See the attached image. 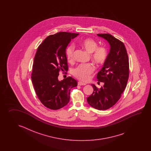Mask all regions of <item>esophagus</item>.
<instances>
[{"instance_id":"obj_1","label":"esophagus","mask_w":151,"mask_h":151,"mask_svg":"<svg viewBox=\"0 0 151 151\" xmlns=\"http://www.w3.org/2000/svg\"><path fill=\"white\" fill-rule=\"evenodd\" d=\"M78 85H80V86H81V85H86V83H83V81H78Z\"/></svg>"}]
</instances>
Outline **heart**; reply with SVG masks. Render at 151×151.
<instances>
[{
    "instance_id": "obj_1",
    "label": "heart",
    "mask_w": 151,
    "mask_h": 151,
    "mask_svg": "<svg viewBox=\"0 0 151 151\" xmlns=\"http://www.w3.org/2000/svg\"><path fill=\"white\" fill-rule=\"evenodd\" d=\"M79 45L91 54L92 60L98 64H102L107 57V51L105 47H97L96 42L92 39H83L79 42ZM74 47L70 45L66 50V56L68 61L71 63L73 60ZM94 66L91 64H83L78 66L73 70V74L78 79L87 80L94 70Z\"/></svg>"
}]
</instances>
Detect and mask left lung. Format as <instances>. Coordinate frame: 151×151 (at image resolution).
Here are the masks:
<instances>
[{
	"label": "left lung",
	"instance_id": "obj_1",
	"mask_svg": "<svg viewBox=\"0 0 151 151\" xmlns=\"http://www.w3.org/2000/svg\"><path fill=\"white\" fill-rule=\"evenodd\" d=\"M109 43V51L96 78L104 86L94 84L92 94L87 98L90 106L99 110L112 107L119 100L127 85L129 76L128 55L124 43L109 34H98Z\"/></svg>",
	"mask_w": 151,
	"mask_h": 151
}]
</instances>
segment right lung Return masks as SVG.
Instances as JSON below:
<instances>
[{
    "label": "right lung",
    "instance_id": "1",
    "mask_svg": "<svg viewBox=\"0 0 151 151\" xmlns=\"http://www.w3.org/2000/svg\"><path fill=\"white\" fill-rule=\"evenodd\" d=\"M79 33L58 32L48 36L38 48L33 64L32 83L41 103L50 109L56 110L70 101V91L78 85L68 77L59 81V71H68L66 49L71 39Z\"/></svg>",
    "mask_w": 151,
    "mask_h": 151
}]
</instances>
